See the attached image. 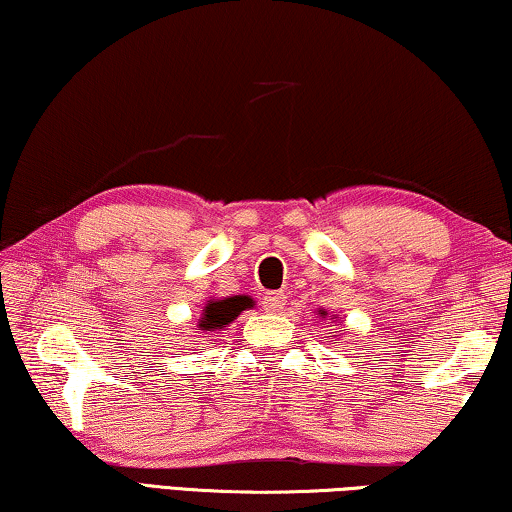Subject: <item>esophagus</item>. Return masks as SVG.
<instances>
[{
  "instance_id": "1",
  "label": "esophagus",
  "mask_w": 512,
  "mask_h": 512,
  "mask_svg": "<svg viewBox=\"0 0 512 512\" xmlns=\"http://www.w3.org/2000/svg\"><path fill=\"white\" fill-rule=\"evenodd\" d=\"M285 305H287V296L280 294V292H271L262 299V308L266 312H271V315H276V312L285 310Z\"/></svg>"
}]
</instances>
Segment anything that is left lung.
I'll list each match as a JSON object with an SVG mask.
<instances>
[{
    "label": "left lung",
    "mask_w": 512,
    "mask_h": 512,
    "mask_svg": "<svg viewBox=\"0 0 512 512\" xmlns=\"http://www.w3.org/2000/svg\"><path fill=\"white\" fill-rule=\"evenodd\" d=\"M322 315H324V312H322Z\"/></svg>",
    "instance_id": "1"
}]
</instances>
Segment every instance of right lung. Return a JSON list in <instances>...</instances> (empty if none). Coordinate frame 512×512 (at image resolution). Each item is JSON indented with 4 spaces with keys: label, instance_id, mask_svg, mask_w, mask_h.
<instances>
[{
    "label": "right lung",
    "instance_id": "obj_1",
    "mask_svg": "<svg viewBox=\"0 0 512 512\" xmlns=\"http://www.w3.org/2000/svg\"><path fill=\"white\" fill-rule=\"evenodd\" d=\"M246 305H250L248 296H232V299L211 301L207 308H204L200 331L223 329V326H227L230 322H234L236 317H239L241 310H246Z\"/></svg>",
    "mask_w": 512,
    "mask_h": 512
}]
</instances>
